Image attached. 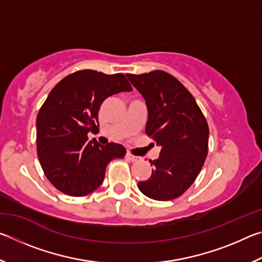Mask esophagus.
Returning <instances> with one entry per match:
<instances>
[{"label": "esophagus", "mask_w": 262, "mask_h": 262, "mask_svg": "<svg viewBox=\"0 0 262 262\" xmlns=\"http://www.w3.org/2000/svg\"><path fill=\"white\" fill-rule=\"evenodd\" d=\"M126 157H127L128 159H129V161H132V162H139V161H140V157L134 156V155H132V154H129V152H127Z\"/></svg>", "instance_id": "esophagus-1"}]
</instances>
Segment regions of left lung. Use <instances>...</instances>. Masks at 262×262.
I'll return each mask as SVG.
<instances>
[{"label": "left lung", "instance_id": "1", "mask_svg": "<svg viewBox=\"0 0 262 262\" xmlns=\"http://www.w3.org/2000/svg\"><path fill=\"white\" fill-rule=\"evenodd\" d=\"M127 78L145 100V133L162 147L159 158L149 161L152 174L137 187L154 200H172L189 188L206 161V118L190 92L170 74L156 70L127 74Z\"/></svg>", "mask_w": 262, "mask_h": 262}]
</instances>
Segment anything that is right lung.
Here are the masks:
<instances>
[{
	"label": "right lung",
	"instance_id": "add662e5",
	"mask_svg": "<svg viewBox=\"0 0 262 262\" xmlns=\"http://www.w3.org/2000/svg\"><path fill=\"white\" fill-rule=\"evenodd\" d=\"M122 74L79 70L64 77L50 92L37 117V152L47 179L70 196H84L103 184L107 164L123 158L118 143L89 141L98 129V111L108 97L132 91Z\"/></svg>",
	"mask_w": 262,
	"mask_h": 262
}]
</instances>
